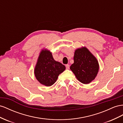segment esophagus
Segmentation results:
<instances>
[{"instance_id": "obj_1", "label": "esophagus", "mask_w": 123, "mask_h": 123, "mask_svg": "<svg viewBox=\"0 0 123 123\" xmlns=\"http://www.w3.org/2000/svg\"><path fill=\"white\" fill-rule=\"evenodd\" d=\"M65 66H66V69H69V64H66L65 65Z\"/></svg>"}]
</instances>
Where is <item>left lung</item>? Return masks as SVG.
Wrapping results in <instances>:
<instances>
[{
	"label": "left lung",
	"mask_w": 123,
	"mask_h": 123,
	"mask_svg": "<svg viewBox=\"0 0 123 123\" xmlns=\"http://www.w3.org/2000/svg\"><path fill=\"white\" fill-rule=\"evenodd\" d=\"M99 63L96 57L86 47L76 49L74 55V63L70 69L78 81L89 84L95 79L99 71Z\"/></svg>",
	"instance_id": "1"
}]
</instances>
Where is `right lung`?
Returning a JSON list of instances; mask_svg holds the SVG:
<instances>
[{
    "mask_svg": "<svg viewBox=\"0 0 123 123\" xmlns=\"http://www.w3.org/2000/svg\"><path fill=\"white\" fill-rule=\"evenodd\" d=\"M65 69V66L60 62L55 61L51 52L45 48L40 52L34 74L41 84L50 86L56 82L59 75Z\"/></svg>",
    "mask_w": 123,
    "mask_h": 123,
    "instance_id": "obj_1",
    "label": "right lung"
}]
</instances>
